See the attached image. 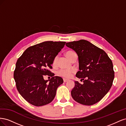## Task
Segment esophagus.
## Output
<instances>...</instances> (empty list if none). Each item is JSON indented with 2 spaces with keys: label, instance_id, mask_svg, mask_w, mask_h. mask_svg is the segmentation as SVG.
<instances>
[{
  "label": "esophagus",
  "instance_id": "34e87169",
  "mask_svg": "<svg viewBox=\"0 0 126 126\" xmlns=\"http://www.w3.org/2000/svg\"><path fill=\"white\" fill-rule=\"evenodd\" d=\"M63 82H67V81H68V80H67V79H63Z\"/></svg>",
  "mask_w": 126,
  "mask_h": 126
}]
</instances>
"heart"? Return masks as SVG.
<instances>
[{
	"mask_svg": "<svg viewBox=\"0 0 126 126\" xmlns=\"http://www.w3.org/2000/svg\"><path fill=\"white\" fill-rule=\"evenodd\" d=\"M75 52L72 51H68L66 52V56L70 60L71 59V57ZM57 60H58V56H56L52 60V66L55 67L57 65ZM74 73V70L71 69H61L58 71V74L62 77L64 78H69L71 77L72 74Z\"/></svg>",
	"mask_w": 126,
	"mask_h": 126,
	"instance_id": "1",
	"label": "heart"
}]
</instances>
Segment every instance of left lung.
Returning <instances> with one entry per match:
<instances>
[{"instance_id": "8db88e82", "label": "left lung", "mask_w": 126, "mask_h": 126, "mask_svg": "<svg viewBox=\"0 0 126 126\" xmlns=\"http://www.w3.org/2000/svg\"><path fill=\"white\" fill-rule=\"evenodd\" d=\"M66 45L77 53L79 70L76 76L83 82L80 84L75 81V87L71 91L72 97L82 105L96 104L112 86L115 72L111 60L104 50L88 41H74Z\"/></svg>"}]
</instances>
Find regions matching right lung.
Listing matches in <instances>:
<instances>
[{
    "instance_id": "right-lung-1",
    "label": "right lung",
    "mask_w": 126,
    "mask_h": 126,
    "mask_svg": "<svg viewBox=\"0 0 126 126\" xmlns=\"http://www.w3.org/2000/svg\"><path fill=\"white\" fill-rule=\"evenodd\" d=\"M64 41H45L29 47L18 58L14 77L17 89L25 99L33 106L51 102L63 79L49 70L52 60L64 47ZM46 75L52 77L45 81ZM49 82H48V81Z\"/></svg>"
}]
</instances>
